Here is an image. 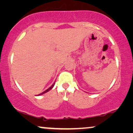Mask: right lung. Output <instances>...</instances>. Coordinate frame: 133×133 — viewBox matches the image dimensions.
Wrapping results in <instances>:
<instances>
[{
    "mask_svg": "<svg viewBox=\"0 0 133 133\" xmlns=\"http://www.w3.org/2000/svg\"><path fill=\"white\" fill-rule=\"evenodd\" d=\"M54 85H55V83H53V84H52V85H51V87H50V88H48V89H47V90H45V91H43V92H42V93H41V94H38V95H37V96H41V95H42V94H45V93H46V92H48V91H50V90H51V89H52V88H53V87L54 86Z\"/></svg>",
    "mask_w": 133,
    "mask_h": 133,
    "instance_id": "right-lung-1",
    "label": "right lung"
}]
</instances>
